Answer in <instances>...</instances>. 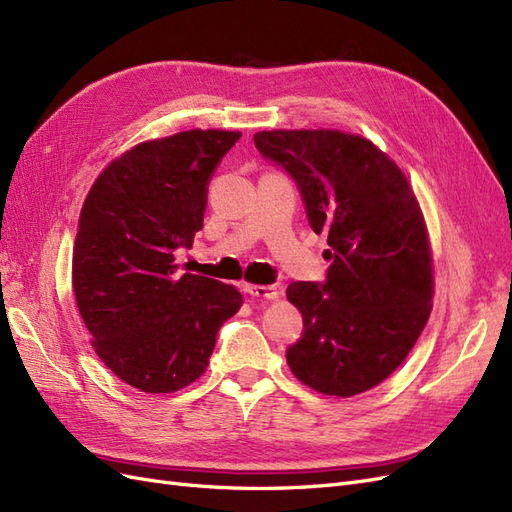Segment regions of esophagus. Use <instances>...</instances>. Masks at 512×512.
<instances>
[{
	"mask_svg": "<svg viewBox=\"0 0 512 512\" xmlns=\"http://www.w3.org/2000/svg\"><path fill=\"white\" fill-rule=\"evenodd\" d=\"M245 292H250L252 297H260V299H271V301H275V299H280V288L277 286H245Z\"/></svg>",
	"mask_w": 512,
	"mask_h": 512,
	"instance_id": "obj_1",
	"label": "esophagus"
}]
</instances>
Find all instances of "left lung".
Returning <instances> with one entry per match:
<instances>
[{
	"instance_id": "1",
	"label": "left lung",
	"mask_w": 512,
	"mask_h": 512,
	"mask_svg": "<svg viewBox=\"0 0 512 512\" xmlns=\"http://www.w3.org/2000/svg\"><path fill=\"white\" fill-rule=\"evenodd\" d=\"M256 149L297 181L309 226L327 235V282H294L303 337L286 350L294 376L324 395L374 389L404 363L431 314L429 232L401 168L339 130H269Z\"/></svg>"
}]
</instances>
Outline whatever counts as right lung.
Instances as JSON below:
<instances>
[{"label":"right lung","instance_id":"obj_1","mask_svg":"<svg viewBox=\"0 0 512 512\" xmlns=\"http://www.w3.org/2000/svg\"><path fill=\"white\" fill-rule=\"evenodd\" d=\"M241 138L188 130L138 143L108 164L85 198L72 288L100 361L143 393H175L205 374L241 292L179 273L177 247L203 228L207 185Z\"/></svg>","mask_w":512,"mask_h":512}]
</instances>
